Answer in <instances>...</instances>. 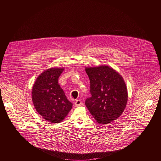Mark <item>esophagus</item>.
<instances>
[{"label": "esophagus", "instance_id": "obj_1", "mask_svg": "<svg viewBox=\"0 0 161 161\" xmlns=\"http://www.w3.org/2000/svg\"><path fill=\"white\" fill-rule=\"evenodd\" d=\"M75 104L76 107H78V106H80L82 104V102H81V100H76Z\"/></svg>", "mask_w": 161, "mask_h": 161}]
</instances>
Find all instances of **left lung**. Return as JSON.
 <instances>
[{"label": "left lung", "instance_id": "8db88e82", "mask_svg": "<svg viewBox=\"0 0 161 161\" xmlns=\"http://www.w3.org/2000/svg\"><path fill=\"white\" fill-rule=\"evenodd\" d=\"M90 81L91 97L85 105L99 124H108L117 119L125 111L128 90L122 76L109 66L86 67Z\"/></svg>", "mask_w": 161, "mask_h": 161}]
</instances>
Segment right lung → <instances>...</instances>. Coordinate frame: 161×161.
Segmentation results:
<instances>
[{"label":"right lung","instance_id":"right-lung-1","mask_svg":"<svg viewBox=\"0 0 161 161\" xmlns=\"http://www.w3.org/2000/svg\"><path fill=\"white\" fill-rule=\"evenodd\" d=\"M64 68H52L43 71L36 78L31 91L35 109L46 121L62 122L72 109L73 103L58 83Z\"/></svg>","mask_w":161,"mask_h":161}]
</instances>
